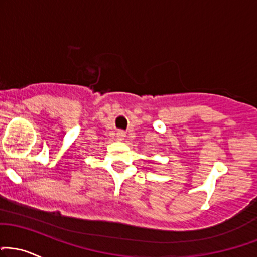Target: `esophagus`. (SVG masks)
Masks as SVG:
<instances>
[{
    "label": "esophagus",
    "instance_id": "esophagus-1",
    "mask_svg": "<svg viewBox=\"0 0 257 257\" xmlns=\"http://www.w3.org/2000/svg\"><path fill=\"white\" fill-rule=\"evenodd\" d=\"M124 137H125V133L124 132H123V131L117 132V138H118L119 140H123V139H124Z\"/></svg>",
    "mask_w": 257,
    "mask_h": 257
}]
</instances>
